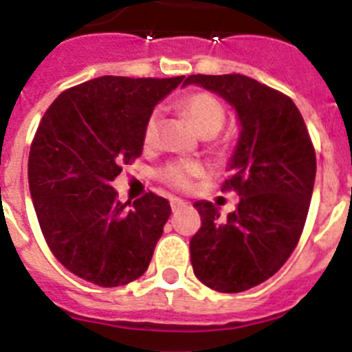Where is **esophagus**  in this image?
<instances>
[{
	"label": "esophagus",
	"instance_id": "esophagus-1",
	"mask_svg": "<svg viewBox=\"0 0 352 352\" xmlns=\"http://www.w3.org/2000/svg\"><path fill=\"white\" fill-rule=\"evenodd\" d=\"M186 205H187V203L184 201V199H180V198H172V199H170V206H172L173 212H177V210L182 208V206H186Z\"/></svg>",
	"mask_w": 352,
	"mask_h": 352
}]
</instances>
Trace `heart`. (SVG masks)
Returning a JSON list of instances; mask_svg holds the SVG:
<instances>
[{
    "instance_id": "obj_1",
    "label": "heart",
    "mask_w": 352,
    "mask_h": 352,
    "mask_svg": "<svg viewBox=\"0 0 352 352\" xmlns=\"http://www.w3.org/2000/svg\"><path fill=\"white\" fill-rule=\"evenodd\" d=\"M184 113L189 116L195 128L201 137L210 135L215 137L222 130L226 123V111L222 104L212 97L210 94H192L184 98L182 102ZM157 130H160V113L154 111L147 118L146 126H144V146H153L157 139ZM201 173V166L191 163V161H173L166 165L161 172V177L177 189H187L191 186V180Z\"/></svg>"
}]
</instances>
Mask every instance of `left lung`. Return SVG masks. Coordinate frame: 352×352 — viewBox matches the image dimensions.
Listing matches in <instances>:
<instances>
[{"label": "left lung", "mask_w": 352, "mask_h": 352, "mask_svg": "<svg viewBox=\"0 0 352 352\" xmlns=\"http://www.w3.org/2000/svg\"><path fill=\"white\" fill-rule=\"evenodd\" d=\"M224 98L236 111L239 137L222 191L239 203L224 221L215 205L196 201L201 228L191 238L196 278L222 294L269 280L292 255L304 229L316 154L300 111L290 97L243 74H192L184 81Z\"/></svg>", "instance_id": "8db88e82"}]
</instances>
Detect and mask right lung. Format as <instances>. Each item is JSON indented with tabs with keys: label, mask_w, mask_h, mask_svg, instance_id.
Instances as JSON below:
<instances>
[{
	"label": "right lung",
	"mask_w": 352,
	"mask_h": 352,
	"mask_svg": "<svg viewBox=\"0 0 352 352\" xmlns=\"http://www.w3.org/2000/svg\"><path fill=\"white\" fill-rule=\"evenodd\" d=\"M182 80L95 78L62 91L43 116L29 191L52 254L81 280L121 287L149 267L170 203L154 192L121 203L111 182L142 154L147 118Z\"/></svg>",
	"instance_id": "right-lung-1"
}]
</instances>
